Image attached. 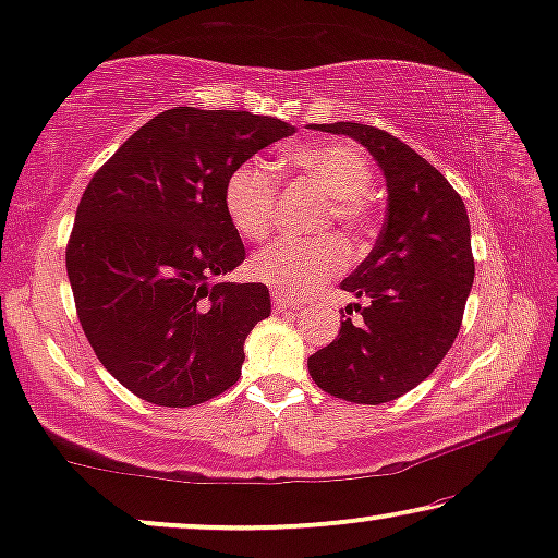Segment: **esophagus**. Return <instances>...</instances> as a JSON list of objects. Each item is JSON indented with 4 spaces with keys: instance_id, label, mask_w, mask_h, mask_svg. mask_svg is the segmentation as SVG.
Here are the masks:
<instances>
[{
    "instance_id": "1",
    "label": "esophagus",
    "mask_w": 558,
    "mask_h": 558,
    "mask_svg": "<svg viewBox=\"0 0 558 558\" xmlns=\"http://www.w3.org/2000/svg\"><path fill=\"white\" fill-rule=\"evenodd\" d=\"M274 310L289 312V310H296V304L292 300H287L284 294H274Z\"/></svg>"
}]
</instances>
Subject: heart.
Masks as SVG:
<instances>
[{"label": "heart", "instance_id": "b5f03b06", "mask_svg": "<svg viewBox=\"0 0 558 558\" xmlns=\"http://www.w3.org/2000/svg\"><path fill=\"white\" fill-rule=\"evenodd\" d=\"M292 165L315 182L330 201L325 220H335L348 235H357L368 226V208L363 195L373 185L368 157L353 144H310L292 149ZM228 218L243 239L264 241L277 223L279 180L271 165L246 159L235 165L223 185ZM345 264V246L335 235L317 239H281L254 258L251 271L264 284L279 292L302 296L338 274Z\"/></svg>", "mask_w": 558, "mask_h": 558}]
</instances>
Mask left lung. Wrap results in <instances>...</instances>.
<instances>
[{"mask_svg": "<svg viewBox=\"0 0 558 558\" xmlns=\"http://www.w3.org/2000/svg\"><path fill=\"white\" fill-rule=\"evenodd\" d=\"M363 144L386 178V223L368 258L342 279L365 304L340 335L307 361L315 384L335 399L386 403L416 388L460 332L475 258L470 218L445 174L384 129L338 121L312 124Z\"/></svg>", "mask_w": 558, "mask_h": 558, "instance_id": "1", "label": "left lung"}]
</instances>
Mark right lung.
I'll use <instances>...</instances> for the list:
<instances>
[{"instance_id": "obj_1", "label": "right lung", "mask_w": 558, "mask_h": 558, "mask_svg": "<svg viewBox=\"0 0 558 558\" xmlns=\"http://www.w3.org/2000/svg\"><path fill=\"white\" fill-rule=\"evenodd\" d=\"M292 134L274 117L174 106L88 182L68 279L98 361L140 399L185 409L239 380L243 342L271 300L264 284H210L246 258L223 185L235 165Z\"/></svg>"}]
</instances>
